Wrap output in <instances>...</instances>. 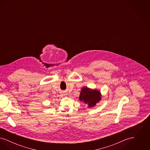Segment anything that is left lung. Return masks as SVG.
I'll return each instance as SVG.
<instances>
[{
  "mask_svg": "<svg viewBox=\"0 0 150 150\" xmlns=\"http://www.w3.org/2000/svg\"><path fill=\"white\" fill-rule=\"evenodd\" d=\"M101 93L98 90L92 89L88 87H83L79 99L83 102L88 108L94 107L101 100Z\"/></svg>",
  "mask_w": 150,
  "mask_h": 150,
  "instance_id": "left-lung-1",
  "label": "left lung"
}]
</instances>
